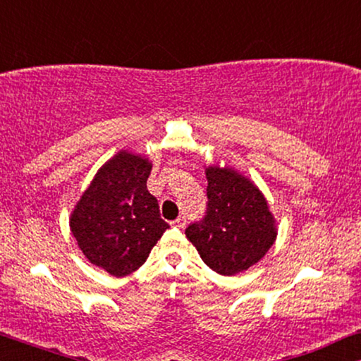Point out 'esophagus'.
<instances>
[{
  "label": "esophagus",
  "mask_w": 361,
  "mask_h": 361,
  "mask_svg": "<svg viewBox=\"0 0 361 361\" xmlns=\"http://www.w3.org/2000/svg\"><path fill=\"white\" fill-rule=\"evenodd\" d=\"M185 216H179V219H176L174 221H172V225L177 226V228H184L185 226Z\"/></svg>",
  "instance_id": "esophagus-1"
}]
</instances>
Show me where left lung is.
Listing matches in <instances>:
<instances>
[{
    "instance_id": "8db88e82",
    "label": "left lung",
    "mask_w": 361,
    "mask_h": 361,
    "mask_svg": "<svg viewBox=\"0 0 361 361\" xmlns=\"http://www.w3.org/2000/svg\"><path fill=\"white\" fill-rule=\"evenodd\" d=\"M205 176V216L187 226L185 236L215 273H243L273 246L278 235L274 216L261 190L240 172L209 166Z\"/></svg>"
}]
</instances>
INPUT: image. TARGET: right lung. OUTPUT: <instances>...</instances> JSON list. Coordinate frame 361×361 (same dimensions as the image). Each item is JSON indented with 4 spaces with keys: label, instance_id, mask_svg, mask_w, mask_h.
Here are the masks:
<instances>
[{
    "label": "right lung",
    "instance_id": "right-lung-1",
    "mask_svg": "<svg viewBox=\"0 0 361 361\" xmlns=\"http://www.w3.org/2000/svg\"><path fill=\"white\" fill-rule=\"evenodd\" d=\"M151 169L147 157L120 151L98 169L71 215L72 235L85 258L116 278L145 264L169 228L146 187Z\"/></svg>",
    "mask_w": 361,
    "mask_h": 361
}]
</instances>
